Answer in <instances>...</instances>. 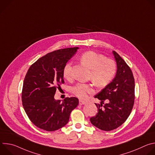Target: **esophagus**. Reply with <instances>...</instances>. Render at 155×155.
I'll use <instances>...</instances> for the list:
<instances>
[{
  "mask_svg": "<svg viewBox=\"0 0 155 155\" xmlns=\"http://www.w3.org/2000/svg\"><path fill=\"white\" fill-rule=\"evenodd\" d=\"M86 104L85 101H81V100L79 101V105H83V104Z\"/></svg>",
  "mask_w": 155,
  "mask_h": 155,
  "instance_id": "obj_1",
  "label": "esophagus"
}]
</instances>
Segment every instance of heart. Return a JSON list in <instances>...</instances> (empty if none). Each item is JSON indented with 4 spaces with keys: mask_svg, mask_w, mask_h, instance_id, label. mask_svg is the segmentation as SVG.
Listing matches in <instances>:
<instances>
[{
    "mask_svg": "<svg viewBox=\"0 0 155 155\" xmlns=\"http://www.w3.org/2000/svg\"><path fill=\"white\" fill-rule=\"evenodd\" d=\"M81 61L91 70L90 78L100 87L107 86L112 81L117 72V64L111 59L94 51H87L80 56ZM63 77L67 80L72 78V63H66L62 70ZM72 93L81 99H86L88 94L94 93L93 86L90 83H80L72 88Z\"/></svg>",
    "mask_w": 155,
    "mask_h": 155,
    "instance_id": "heart-1",
    "label": "heart"
}]
</instances>
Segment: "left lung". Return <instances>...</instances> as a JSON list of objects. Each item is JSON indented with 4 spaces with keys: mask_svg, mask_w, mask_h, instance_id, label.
Segmentation results:
<instances>
[{
    "mask_svg": "<svg viewBox=\"0 0 155 155\" xmlns=\"http://www.w3.org/2000/svg\"><path fill=\"white\" fill-rule=\"evenodd\" d=\"M117 72L114 80L95 95L101 104H95L97 113L90 121L96 127L105 131L117 129L129 117L135 99V82L129 66L115 51ZM106 101L107 103L104 104ZM104 105H103V104Z\"/></svg>",
    "mask_w": 155,
    "mask_h": 155,
    "instance_id": "left-lung-1",
    "label": "left lung"
}]
</instances>
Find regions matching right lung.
<instances>
[{
	"mask_svg": "<svg viewBox=\"0 0 155 155\" xmlns=\"http://www.w3.org/2000/svg\"><path fill=\"white\" fill-rule=\"evenodd\" d=\"M78 48L50 52L39 58L28 71L22 90V102L28 118L38 128L54 131L62 127L78 104L75 97H65L62 102L54 98L56 89L64 83V65Z\"/></svg>",
	"mask_w": 155,
	"mask_h": 155,
	"instance_id": "add662e5",
	"label": "right lung"
}]
</instances>
